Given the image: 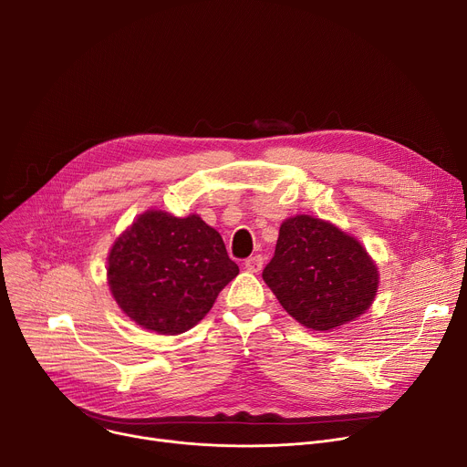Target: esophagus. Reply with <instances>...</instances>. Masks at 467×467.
<instances>
[{
  "mask_svg": "<svg viewBox=\"0 0 467 467\" xmlns=\"http://www.w3.org/2000/svg\"><path fill=\"white\" fill-rule=\"evenodd\" d=\"M262 267H264V258H262L260 254L244 260V269H246L248 273H258Z\"/></svg>",
  "mask_w": 467,
  "mask_h": 467,
  "instance_id": "1",
  "label": "esophagus"
}]
</instances>
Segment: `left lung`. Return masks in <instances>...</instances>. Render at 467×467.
<instances>
[{"instance_id":"obj_1","label":"left lung","mask_w":467,"mask_h":467,"mask_svg":"<svg viewBox=\"0 0 467 467\" xmlns=\"http://www.w3.org/2000/svg\"><path fill=\"white\" fill-rule=\"evenodd\" d=\"M264 280L294 319L327 333L374 303L379 271L367 248L329 221L296 214L280 224Z\"/></svg>"}]
</instances>
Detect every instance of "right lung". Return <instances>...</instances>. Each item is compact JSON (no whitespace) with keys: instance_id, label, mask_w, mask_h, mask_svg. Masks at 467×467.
I'll return each instance as SVG.
<instances>
[{"instance_id":"1","label":"right lung","mask_w":467,"mask_h":467,"mask_svg":"<svg viewBox=\"0 0 467 467\" xmlns=\"http://www.w3.org/2000/svg\"><path fill=\"white\" fill-rule=\"evenodd\" d=\"M239 275L221 234L200 214L173 217L148 209L114 241L106 278L136 326L157 335H182L211 310Z\"/></svg>"}]
</instances>
